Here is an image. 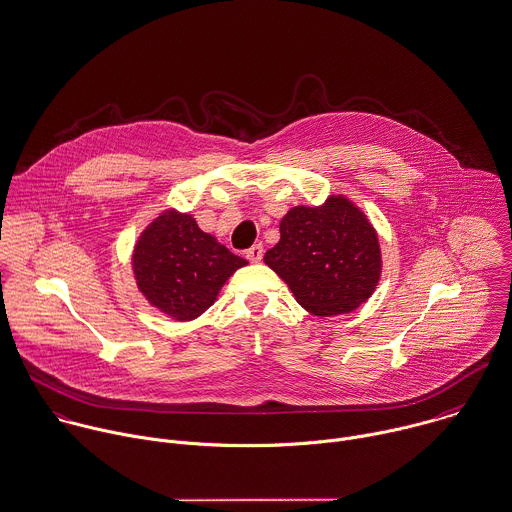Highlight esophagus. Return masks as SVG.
I'll list each match as a JSON object with an SVG mask.
<instances>
[{
  "label": "esophagus",
  "instance_id": "obj_1",
  "mask_svg": "<svg viewBox=\"0 0 512 512\" xmlns=\"http://www.w3.org/2000/svg\"><path fill=\"white\" fill-rule=\"evenodd\" d=\"M262 256H264V248H262V244H254L252 248H248V250H246V258H248L250 262H260V260H262Z\"/></svg>",
  "mask_w": 512,
  "mask_h": 512
}]
</instances>
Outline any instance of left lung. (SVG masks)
<instances>
[{"label": "left lung", "instance_id": "8db88e82", "mask_svg": "<svg viewBox=\"0 0 512 512\" xmlns=\"http://www.w3.org/2000/svg\"><path fill=\"white\" fill-rule=\"evenodd\" d=\"M264 262L290 286L298 304L322 318L363 304L381 276L377 232L343 194L322 206H294L280 222V242Z\"/></svg>", "mask_w": 512, "mask_h": 512}]
</instances>
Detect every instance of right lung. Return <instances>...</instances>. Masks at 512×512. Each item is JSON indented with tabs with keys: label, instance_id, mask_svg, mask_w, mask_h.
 <instances>
[{
	"label": "right lung",
	"instance_id": "1",
	"mask_svg": "<svg viewBox=\"0 0 512 512\" xmlns=\"http://www.w3.org/2000/svg\"><path fill=\"white\" fill-rule=\"evenodd\" d=\"M248 262L214 236L202 232L190 214L165 210L139 236L133 272L151 306L178 322L208 310L224 282Z\"/></svg>",
	"mask_w": 512,
	"mask_h": 512
}]
</instances>
